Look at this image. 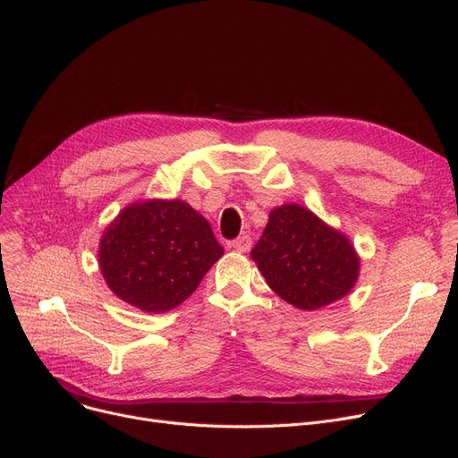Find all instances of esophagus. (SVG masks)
<instances>
[{
	"label": "esophagus",
	"mask_w": 458,
	"mask_h": 458,
	"mask_svg": "<svg viewBox=\"0 0 458 458\" xmlns=\"http://www.w3.org/2000/svg\"><path fill=\"white\" fill-rule=\"evenodd\" d=\"M250 245H252V240H250V235H247V233L240 235L238 240L232 242V249L238 250V252H247L250 249Z\"/></svg>",
	"instance_id": "34e87169"
}]
</instances>
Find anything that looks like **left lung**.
<instances>
[{"label":"left lung","instance_id":"8db88e82","mask_svg":"<svg viewBox=\"0 0 458 458\" xmlns=\"http://www.w3.org/2000/svg\"><path fill=\"white\" fill-rule=\"evenodd\" d=\"M250 259L269 289L303 311L344 298L360 272V259L345 235L296 203L269 213Z\"/></svg>","mask_w":458,"mask_h":458}]
</instances>
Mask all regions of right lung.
<instances>
[{
	"label": "right lung",
	"instance_id": "add662e5",
	"mask_svg": "<svg viewBox=\"0 0 458 458\" xmlns=\"http://www.w3.org/2000/svg\"><path fill=\"white\" fill-rule=\"evenodd\" d=\"M225 255L209 223L182 199L135 201L99 242V269L130 306L164 313L189 298Z\"/></svg>",
	"mask_w": 458,
	"mask_h": 458
}]
</instances>
